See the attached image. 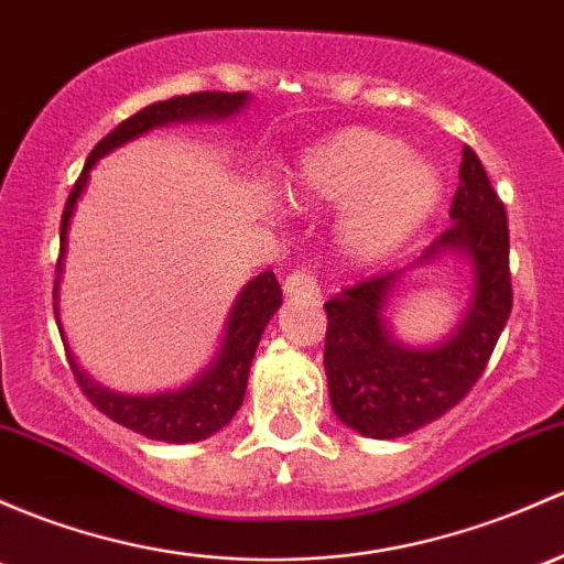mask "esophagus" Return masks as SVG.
<instances>
[{"instance_id":"1","label":"esophagus","mask_w":564,"mask_h":564,"mask_svg":"<svg viewBox=\"0 0 564 564\" xmlns=\"http://www.w3.org/2000/svg\"><path fill=\"white\" fill-rule=\"evenodd\" d=\"M283 294H286V297L318 300L316 278L311 275V270H305V267H300V270L289 272V275H286V281H283Z\"/></svg>"}]
</instances>
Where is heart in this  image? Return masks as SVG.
<instances>
[{
	"label": "heart",
	"instance_id": "heart-1",
	"mask_svg": "<svg viewBox=\"0 0 564 564\" xmlns=\"http://www.w3.org/2000/svg\"><path fill=\"white\" fill-rule=\"evenodd\" d=\"M297 186L313 203L348 205L337 248L351 264L387 262L422 232L443 199V175L430 159L394 134L361 127L311 148Z\"/></svg>",
	"mask_w": 564,
	"mask_h": 564
}]
</instances>
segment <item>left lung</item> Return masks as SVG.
I'll return each mask as SVG.
<instances>
[{
  "label": "left lung",
  "instance_id": "1",
  "mask_svg": "<svg viewBox=\"0 0 564 564\" xmlns=\"http://www.w3.org/2000/svg\"><path fill=\"white\" fill-rule=\"evenodd\" d=\"M448 216L452 227L413 262L422 267L443 253H459L470 264V302L446 340L408 348L391 335L383 313L405 270L367 278L324 302V370L332 411L343 424L376 441L411 435L452 411L484 376L511 316L506 205L491 188L481 159L467 145L462 148L459 188Z\"/></svg>",
  "mask_w": 564,
  "mask_h": 564
}]
</instances>
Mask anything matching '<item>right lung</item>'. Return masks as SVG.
Returning a JSON list of instances; mask_svg holds the SVG:
<instances>
[{
    "label": "right lung",
    "mask_w": 564,
    "mask_h": 564,
    "mask_svg": "<svg viewBox=\"0 0 564 564\" xmlns=\"http://www.w3.org/2000/svg\"><path fill=\"white\" fill-rule=\"evenodd\" d=\"M251 99L248 91H197V94H183V97L164 99V102H153L132 118L118 123L116 129L94 145L91 156L86 159V167L78 181H75L73 192H69L67 205H64L62 216V248H58V262L56 275L64 270V251H67V232H69V218H73L75 205H78L83 188L88 183V173L94 164L110 151L121 148L123 142L142 138L145 132L156 127H167L175 121H224V118L240 112ZM281 286H278L275 275L270 270L259 272L253 281L242 286L237 294L232 311H229L227 329H224L221 348H218L216 359L199 378L186 383L183 389L173 391H159V394H118L99 387L97 381L86 376L78 365H75L73 351L67 348L64 340L62 322H58V278L53 286V313H56L58 332H62L64 348H67L69 367L75 372V381L83 389V394L91 400L97 411L112 419L116 424L127 426V430L140 432V435L151 437V441L164 443H197L205 437L216 435L221 426L232 422V416L240 411L242 397H246L248 387V370H251L253 354H257L262 332L270 324L272 313L281 307Z\"/></svg>",
    "instance_id": "add662e5"
}]
</instances>
